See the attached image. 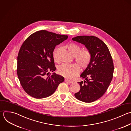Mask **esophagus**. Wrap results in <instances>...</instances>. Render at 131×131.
<instances>
[{"label": "esophagus", "mask_w": 131, "mask_h": 131, "mask_svg": "<svg viewBox=\"0 0 131 131\" xmlns=\"http://www.w3.org/2000/svg\"><path fill=\"white\" fill-rule=\"evenodd\" d=\"M65 82H68V83H72V81H69V80H68L67 79H65Z\"/></svg>", "instance_id": "34e87169"}]
</instances>
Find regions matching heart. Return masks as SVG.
Instances as JSON below:
<instances>
[{
  "label": "heart",
  "instance_id": "obj_1",
  "mask_svg": "<svg viewBox=\"0 0 131 131\" xmlns=\"http://www.w3.org/2000/svg\"><path fill=\"white\" fill-rule=\"evenodd\" d=\"M69 53L75 57V61L82 69L88 67L92 60V53L89 49L82 50V47L75 43H71L67 46ZM61 48H57L54 51V59L57 60ZM77 64H63L58 69L59 73L65 78L72 80L80 72V67Z\"/></svg>",
  "mask_w": 131,
  "mask_h": 131
}]
</instances>
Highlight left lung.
I'll return each instance as SVG.
<instances>
[{"instance_id": "1", "label": "left lung", "mask_w": 131, "mask_h": 131, "mask_svg": "<svg viewBox=\"0 0 131 131\" xmlns=\"http://www.w3.org/2000/svg\"><path fill=\"white\" fill-rule=\"evenodd\" d=\"M73 40L85 45L92 56L89 66L81 74L85 81L78 82L80 90L74 94L80 101L90 103L101 98L107 91L112 80L114 63L105 43L94 36H78Z\"/></svg>"}]
</instances>
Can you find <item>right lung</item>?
I'll list each match as a JSON object with an SVG mask.
<instances>
[{"label":"right lung","mask_w":131,"mask_h":131,"mask_svg":"<svg viewBox=\"0 0 131 131\" xmlns=\"http://www.w3.org/2000/svg\"><path fill=\"white\" fill-rule=\"evenodd\" d=\"M68 38L46 30L36 31L23 42L17 56V74L24 91L30 96L41 99L52 95L64 78L49 71L56 69L53 52Z\"/></svg>","instance_id":"1"}]
</instances>
